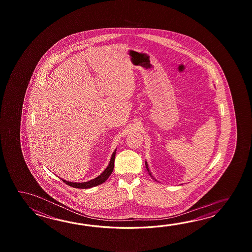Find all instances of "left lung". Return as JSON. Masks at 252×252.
Instances as JSON below:
<instances>
[{"mask_svg":"<svg viewBox=\"0 0 252 252\" xmlns=\"http://www.w3.org/2000/svg\"><path fill=\"white\" fill-rule=\"evenodd\" d=\"M145 165H146V168H147V170H148V172H149V174H150V177H152V178H153V179H155V178H154V177H153V176H152V175H151V173H150V169H149V166H148V164H147V162H145ZM155 180H156V179H155ZM156 181H157V180H156Z\"/></svg>","mask_w":252,"mask_h":252,"instance_id":"1","label":"left lung"}]
</instances>
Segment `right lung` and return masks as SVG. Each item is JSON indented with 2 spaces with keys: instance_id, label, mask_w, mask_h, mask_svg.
Here are the masks:
<instances>
[{
  "instance_id": "obj_1",
  "label": "right lung",
  "mask_w": 252,
  "mask_h": 252,
  "mask_svg": "<svg viewBox=\"0 0 252 252\" xmlns=\"http://www.w3.org/2000/svg\"><path fill=\"white\" fill-rule=\"evenodd\" d=\"M115 154H116V150L113 151V155H112V158H111V160H110V163H109L107 167L105 168V170L102 172V174H101L99 177H97L96 178H94V179H92L90 181L83 183L69 182V181H66V180H64V179H62V178H61V179H62V181L65 183L67 186L72 187V188L87 189V188H94V187L99 186V185H101L102 183L105 182V181L107 180L108 177L111 176L112 172L113 171Z\"/></svg>"
}]
</instances>
